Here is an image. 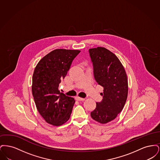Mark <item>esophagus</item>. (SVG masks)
<instances>
[{"label":"esophagus","instance_id":"esophagus-1","mask_svg":"<svg viewBox=\"0 0 160 160\" xmlns=\"http://www.w3.org/2000/svg\"><path fill=\"white\" fill-rule=\"evenodd\" d=\"M76 99L77 100V101H84V100H85V98H81V97H76Z\"/></svg>","mask_w":160,"mask_h":160}]
</instances>
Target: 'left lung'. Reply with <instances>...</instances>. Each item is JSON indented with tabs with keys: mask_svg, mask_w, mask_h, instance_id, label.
Listing matches in <instances>:
<instances>
[{
	"mask_svg": "<svg viewBox=\"0 0 160 160\" xmlns=\"http://www.w3.org/2000/svg\"><path fill=\"white\" fill-rule=\"evenodd\" d=\"M96 82L104 88L102 100L97 102L92 118L107 123L116 118L126 102L128 86L126 72L117 56L104 47L89 50Z\"/></svg>",
	"mask_w": 160,
	"mask_h": 160,
	"instance_id": "8db88e82",
	"label": "left lung"
}]
</instances>
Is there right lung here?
Returning a JSON list of instances; mask_svg holds the SVG:
<instances>
[{
    "label": "right lung",
    "instance_id": "obj_1",
    "mask_svg": "<svg viewBox=\"0 0 160 160\" xmlns=\"http://www.w3.org/2000/svg\"><path fill=\"white\" fill-rule=\"evenodd\" d=\"M80 52L56 49L42 58L34 70L32 92L35 105L46 122L54 126L67 122L71 114L75 100L60 92L59 86Z\"/></svg>",
    "mask_w": 160,
    "mask_h": 160
}]
</instances>
